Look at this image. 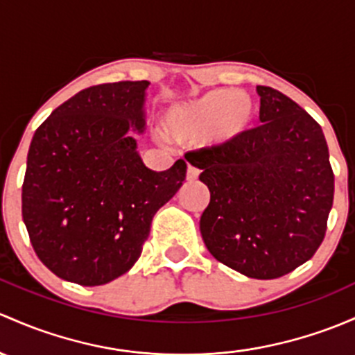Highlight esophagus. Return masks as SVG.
Here are the masks:
<instances>
[{"label":"esophagus","instance_id":"obj_1","mask_svg":"<svg viewBox=\"0 0 355 355\" xmlns=\"http://www.w3.org/2000/svg\"><path fill=\"white\" fill-rule=\"evenodd\" d=\"M197 177H199V170H197L196 166H192V165H189V168H187V180H197Z\"/></svg>","mask_w":355,"mask_h":355}]
</instances>
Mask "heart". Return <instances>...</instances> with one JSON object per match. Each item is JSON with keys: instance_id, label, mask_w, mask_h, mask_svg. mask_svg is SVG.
<instances>
[{"instance_id": "heart-1", "label": "heart", "mask_w": 355, "mask_h": 355, "mask_svg": "<svg viewBox=\"0 0 355 355\" xmlns=\"http://www.w3.org/2000/svg\"><path fill=\"white\" fill-rule=\"evenodd\" d=\"M255 114L252 96L231 88H216L171 107L165 115V132L178 143L202 139L209 134L214 143L231 144L252 128Z\"/></svg>"}]
</instances>
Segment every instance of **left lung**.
Masks as SVG:
<instances>
[{
  "instance_id": "1",
  "label": "left lung",
  "mask_w": 355,
  "mask_h": 355,
  "mask_svg": "<svg viewBox=\"0 0 355 355\" xmlns=\"http://www.w3.org/2000/svg\"><path fill=\"white\" fill-rule=\"evenodd\" d=\"M257 92L262 125L189 163L211 192L200 216L211 255L246 277L277 279L322 245L335 178L318 122L277 89Z\"/></svg>"
}]
</instances>
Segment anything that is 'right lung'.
I'll list each match as a JSON object with an SVG mask.
<instances>
[{
	"instance_id": "1",
	"label": "right lung",
	"mask_w": 355,
	"mask_h": 355,
	"mask_svg": "<svg viewBox=\"0 0 355 355\" xmlns=\"http://www.w3.org/2000/svg\"><path fill=\"white\" fill-rule=\"evenodd\" d=\"M148 81L81 89L35 130L21 216L51 272L80 286L121 277L141 257L153 216L185 180L184 159L144 166L130 129L143 132Z\"/></svg>"
}]
</instances>
